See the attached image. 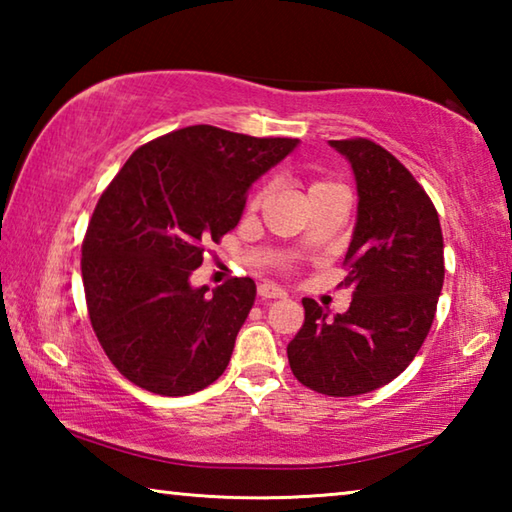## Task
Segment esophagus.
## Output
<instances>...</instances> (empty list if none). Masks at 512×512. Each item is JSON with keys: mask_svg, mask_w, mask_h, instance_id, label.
I'll return each instance as SVG.
<instances>
[{"mask_svg": "<svg viewBox=\"0 0 512 512\" xmlns=\"http://www.w3.org/2000/svg\"><path fill=\"white\" fill-rule=\"evenodd\" d=\"M257 296L264 298V300H271V298H287V291L275 287V284H259L257 287Z\"/></svg>", "mask_w": 512, "mask_h": 512, "instance_id": "obj_1", "label": "esophagus"}]
</instances>
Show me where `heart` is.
<instances>
[{
	"mask_svg": "<svg viewBox=\"0 0 512 512\" xmlns=\"http://www.w3.org/2000/svg\"><path fill=\"white\" fill-rule=\"evenodd\" d=\"M329 189H339V185L334 183H327V180H314V183H309L307 187V196H316V194H323V192H329ZM266 196V189H259V192L253 194V198H250V207H257L259 203L264 201Z\"/></svg>",
	"mask_w": 512,
	"mask_h": 512,
	"instance_id": "obj_1",
	"label": "heart"
}]
</instances>
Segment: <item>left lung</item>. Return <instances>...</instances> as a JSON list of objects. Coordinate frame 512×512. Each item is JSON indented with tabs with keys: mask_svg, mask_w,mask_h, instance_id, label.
Here are the masks:
<instances>
[{
	"mask_svg": "<svg viewBox=\"0 0 512 512\" xmlns=\"http://www.w3.org/2000/svg\"><path fill=\"white\" fill-rule=\"evenodd\" d=\"M329 144L357 180V225L343 262L352 302L329 318L302 298L305 323L287 354L300 384L352 397L393 381L427 339L445 280L443 230L431 198L395 155L366 137Z\"/></svg>",
	"mask_w": 512,
	"mask_h": 512,
	"instance_id": "obj_1",
	"label": "left lung"
}]
</instances>
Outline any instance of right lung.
Instances as JSON below:
<instances>
[{
	"label": "right lung",
	"mask_w": 512,
	"mask_h": 512,
	"mask_svg": "<svg viewBox=\"0 0 512 512\" xmlns=\"http://www.w3.org/2000/svg\"><path fill=\"white\" fill-rule=\"evenodd\" d=\"M296 146L187 126L140 146L101 194L81 248L85 302L103 352L135 386L192 395L228 368L255 282L232 277L207 293L189 275L235 230L250 185Z\"/></svg>",
	"instance_id": "right-lung-1"
}]
</instances>
